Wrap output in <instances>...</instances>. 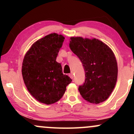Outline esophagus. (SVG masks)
I'll return each mask as SVG.
<instances>
[{"label": "esophagus", "mask_w": 134, "mask_h": 134, "mask_svg": "<svg viewBox=\"0 0 134 134\" xmlns=\"http://www.w3.org/2000/svg\"><path fill=\"white\" fill-rule=\"evenodd\" d=\"M69 76L72 79H74V75H73V74H72V73H71V74H69Z\"/></svg>", "instance_id": "34e87169"}]
</instances>
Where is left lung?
Listing matches in <instances>:
<instances>
[{
  "instance_id": "left-lung-1",
  "label": "left lung",
  "mask_w": 134,
  "mask_h": 134,
  "mask_svg": "<svg viewBox=\"0 0 134 134\" xmlns=\"http://www.w3.org/2000/svg\"><path fill=\"white\" fill-rule=\"evenodd\" d=\"M69 47L79 57L85 71V82L79 86L81 96L91 103L107 100L117 81V62L113 51L96 38L71 37Z\"/></svg>"
}]
</instances>
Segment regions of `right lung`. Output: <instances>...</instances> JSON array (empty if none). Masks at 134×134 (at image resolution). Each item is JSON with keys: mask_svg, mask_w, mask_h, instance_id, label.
<instances>
[{"mask_svg": "<svg viewBox=\"0 0 134 134\" xmlns=\"http://www.w3.org/2000/svg\"><path fill=\"white\" fill-rule=\"evenodd\" d=\"M65 38L52 33L32 44L23 59L22 75L31 94L39 102L55 103L63 96L72 79L56 61Z\"/></svg>", "mask_w": 134, "mask_h": 134, "instance_id": "add662e5", "label": "right lung"}]
</instances>
